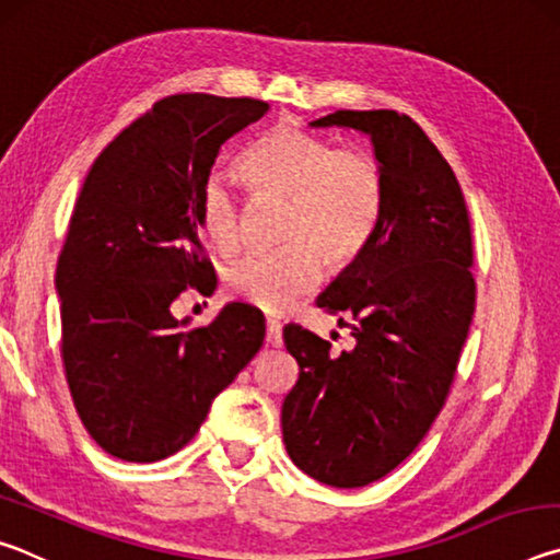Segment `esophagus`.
Masks as SVG:
<instances>
[{"mask_svg": "<svg viewBox=\"0 0 560 560\" xmlns=\"http://www.w3.org/2000/svg\"><path fill=\"white\" fill-rule=\"evenodd\" d=\"M267 343L281 346V324L277 318H267Z\"/></svg>", "mask_w": 560, "mask_h": 560, "instance_id": "obj_1", "label": "esophagus"}]
</instances>
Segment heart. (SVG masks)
<instances>
[{
	"mask_svg": "<svg viewBox=\"0 0 560 560\" xmlns=\"http://www.w3.org/2000/svg\"><path fill=\"white\" fill-rule=\"evenodd\" d=\"M257 202H283L277 252L252 254L226 271V287L261 311H281L330 271L353 264L375 232L383 207L381 163L360 148H336L296 126L264 132L240 163ZM197 224L222 257L242 246V205L220 175L197 195Z\"/></svg>",
	"mask_w": 560,
	"mask_h": 560,
	"instance_id": "obj_1",
	"label": "heart"
}]
</instances>
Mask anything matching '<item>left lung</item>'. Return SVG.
Segmentation results:
<instances>
[{"label":"left lung","mask_w":560,"mask_h":560,"mask_svg":"<svg viewBox=\"0 0 560 560\" xmlns=\"http://www.w3.org/2000/svg\"><path fill=\"white\" fill-rule=\"evenodd\" d=\"M368 132L383 207L360 257L318 296L353 350L283 326L299 381L281 430L301 471L338 489L383 479L410 457L447 400L477 303L462 187L417 122L397 110H336L311 122Z\"/></svg>","instance_id":"8db88e82"}]
</instances>
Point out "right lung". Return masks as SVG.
Returning a JSON list of instances; mask_svg holds the SVG:
<instances>
[{"mask_svg":"<svg viewBox=\"0 0 560 560\" xmlns=\"http://www.w3.org/2000/svg\"><path fill=\"white\" fill-rule=\"evenodd\" d=\"M269 103L177 93L103 148L75 200L56 264L61 360L83 428L122 462L185 447L210 405L264 343V316L226 303L183 328L173 303L217 287L197 195L226 140Z\"/></svg>","mask_w":560,"mask_h":560,"instance_id":"add662e5","label":"right lung"}]
</instances>
